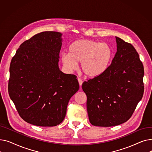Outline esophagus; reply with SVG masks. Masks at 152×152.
Here are the masks:
<instances>
[{
	"label": "esophagus",
	"instance_id": "1",
	"mask_svg": "<svg viewBox=\"0 0 152 152\" xmlns=\"http://www.w3.org/2000/svg\"><path fill=\"white\" fill-rule=\"evenodd\" d=\"M77 80H78V82H79V86H80L81 87V86H82V84H83V80H82V79H81V78H79V77H78V78H77Z\"/></svg>",
	"mask_w": 152,
	"mask_h": 152
}]
</instances>
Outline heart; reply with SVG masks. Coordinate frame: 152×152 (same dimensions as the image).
<instances>
[{
	"label": "heart",
	"instance_id": "heart-1",
	"mask_svg": "<svg viewBox=\"0 0 152 152\" xmlns=\"http://www.w3.org/2000/svg\"><path fill=\"white\" fill-rule=\"evenodd\" d=\"M69 53L61 56L63 65L69 71L76 68L80 63V68L87 77H95L108 69L113 57L111 45L107 42H99L89 39H80L72 43Z\"/></svg>",
	"mask_w": 152,
	"mask_h": 152
}]
</instances>
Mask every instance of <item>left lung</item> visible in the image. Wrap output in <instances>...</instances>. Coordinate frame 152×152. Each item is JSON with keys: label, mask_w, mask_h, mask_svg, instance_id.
<instances>
[{"label": "left lung", "mask_w": 152, "mask_h": 152, "mask_svg": "<svg viewBox=\"0 0 152 152\" xmlns=\"http://www.w3.org/2000/svg\"><path fill=\"white\" fill-rule=\"evenodd\" d=\"M117 52L102 75L84 81L90 123L111 127L126 122L143 97L144 69L133 45L116 37Z\"/></svg>", "instance_id": "obj_1"}]
</instances>
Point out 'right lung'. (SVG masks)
Listing matches in <instances>:
<instances>
[{"label": "right lung", "mask_w": 152, "mask_h": 152, "mask_svg": "<svg viewBox=\"0 0 152 152\" xmlns=\"http://www.w3.org/2000/svg\"><path fill=\"white\" fill-rule=\"evenodd\" d=\"M61 35L55 31L34 35L20 45L11 61L9 94L19 115L29 124H60L69 99L79 89L76 76L58 67Z\"/></svg>", "instance_id": "add662e5"}]
</instances>
